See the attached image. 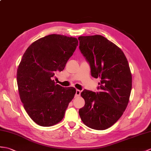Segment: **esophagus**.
Returning a JSON list of instances; mask_svg holds the SVG:
<instances>
[{
  "mask_svg": "<svg viewBox=\"0 0 151 151\" xmlns=\"http://www.w3.org/2000/svg\"><path fill=\"white\" fill-rule=\"evenodd\" d=\"M80 93H81V91L80 90L76 89V96H79L80 95Z\"/></svg>",
  "mask_w": 151,
  "mask_h": 151,
  "instance_id": "34e87169",
  "label": "esophagus"
}]
</instances>
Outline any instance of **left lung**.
I'll return each instance as SVG.
<instances>
[{"label":"left lung","mask_w":151,"mask_h":151,"mask_svg":"<svg viewBox=\"0 0 151 151\" xmlns=\"http://www.w3.org/2000/svg\"><path fill=\"white\" fill-rule=\"evenodd\" d=\"M79 49L94 78H100L98 92L84 89L85 106L79 109L83 123L95 130L111 127L123 114L132 89V75L124 52L101 35L78 37Z\"/></svg>","instance_id":"left-lung-1"}]
</instances>
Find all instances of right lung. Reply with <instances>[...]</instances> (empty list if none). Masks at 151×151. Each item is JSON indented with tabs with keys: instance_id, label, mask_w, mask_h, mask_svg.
Wrapping results in <instances>:
<instances>
[{
	"instance_id": "add662e5",
	"label": "right lung",
	"mask_w": 151,
	"mask_h": 151,
	"mask_svg": "<svg viewBox=\"0 0 151 151\" xmlns=\"http://www.w3.org/2000/svg\"><path fill=\"white\" fill-rule=\"evenodd\" d=\"M78 40L52 34L31 44L17 69V80L21 101L29 117L38 125L50 127L60 122L76 89L64 88L52 80L64 70L75 52Z\"/></svg>"
}]
</instances>
